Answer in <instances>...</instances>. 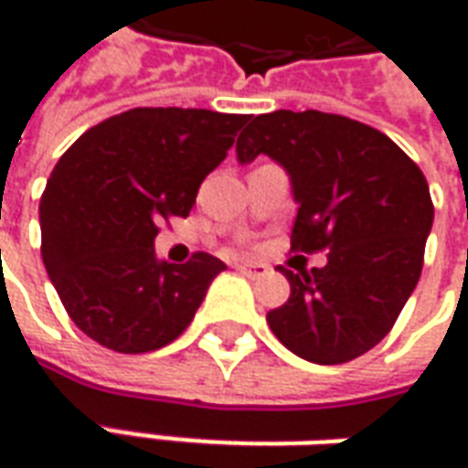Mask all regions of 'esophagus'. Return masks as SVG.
Segmentation results:
<instances>
[{
	"label": "esophagus",
	"instance_id": "obj_1",
	"mask_svg": "<svg viewBox=\"0 0 468 468\" xmlns=\"http://www.w3.org/2000/svg\"><path fill=\"white\" fill-rule=\"evenodd\" d=\"M235 271H240L248 278H263L271 268L265 263H255V261H240V263H235Z\"/></svg>",
	"mask_w": 468,
	"mask_h": 468
}]
</instances>
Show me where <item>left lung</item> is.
Returning a JSON list of instances; mask_svg holds the SVG:
<instances>
[{"instance_id":"1","label":"left lung","mask_w":468,"mask_h":468,"mask_svg":"<svg viewBox=\"0 0 468 468\" xmlns=\"http://www.w3.org/2000/svg\"><path fill=\"white\" fill-rule=\"evenodd\" d=\"M235 153L240 165L268 154L291 177V250H328L311 273L278 268L291 298L268 314L275 338L321 366L371 351L421 275L433 203L419 165L378 130L318 110L253 117Z\"/></svg>"}]
</instances>
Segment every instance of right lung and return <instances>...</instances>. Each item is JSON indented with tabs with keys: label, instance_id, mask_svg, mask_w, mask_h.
<instances>
[{
	"label": "right lung",
	"instance_id": "add662e5",
	"mask_svg": "<svg viewBox=\"0 0 468 468\" xmlns=\"http://www.w3.org/2000/svg\"><path fill=\"white\" fill-rule=\"evenodd\" d=\"M248 115L134 107L90 127L47 180L42 261L75 325L117 353L173 344L225 263L157 261V225L190 213L197 187Z\"/></svg>",
	"mask_w": 468,
	"mask_h": 468
}]
</instances>
